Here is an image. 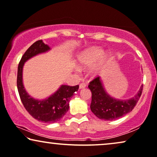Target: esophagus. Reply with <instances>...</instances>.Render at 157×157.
<instances>
[{"label": "esophagus", "mask_w": 157, "mask_h": 157, "mask_svg": "<svg viewBox=\"0 0 157 157\" xmlns=\"http://www.w3.org/2000/svg\"><path fill=\"white\" fill-rule=\"evenodd\" d=\"M86 86V83H82V84H79V89H84Z\"/></svg>", "instance_id": "1"}]
</instances>
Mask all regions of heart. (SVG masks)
<instances>
[{
    "label": "heart",
    "instance_id": "1",
    "mask_svg": "<svg viewBox=\"0 0 157 157\" xmlns=\"http://www.w3.org/2000/svg\"><path fill=\"white\" fill-rule=\"evenodd\" d=\"M102 55V50L98 47L90 48L82 53L78 59V66L81 68H86L91 66L95 63ZM102 63V60L98 63L92 67L91 72L92 73H96L99 71L100 66Z\"/></svg>",
    "mask_w": 157,
    "mask_h": 157
}]
</instances>
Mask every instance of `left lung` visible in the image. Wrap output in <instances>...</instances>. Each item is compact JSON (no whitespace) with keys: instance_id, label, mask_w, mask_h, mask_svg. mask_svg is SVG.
Listing matches in <instances>:
<instances>
[{"instance_id":"1","label":"left lung","mask_w":157,"mask_h":157,"mask_svg":"<svg viewBox=\"0 0 157 157\" xmlns=\"http://www.w3.org/2000/svg\"><path fill=\"white\" fill-rule=\"evenodd\" d=\"M92 92L91 111L97 117L105 121H112L132 111L140 99L143 85L133 98L129 100H118L108 94L100 77L94 78L88 86Z\"/></svg>"}]
</instances>
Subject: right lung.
I'll return each mask as SVG.
<instances>
[{
  "label": "right lung",
  "instance_id": "obj_1",
  "mask_svg": "<svg viewBox=\"0 0 157 157\" xmlns=\"http://www.w3.org/2000/svg\"><path fill=\"white\" fill-rule=\"evenodd\" d=\"M50 47L42 40L33 44L21 58L17 71V89L23 105L30 115L38 121L45 123H55L59 121L69 109L71 98L78 90L79 86L61 85L60 87L49 98L44 100L34 99L29 95L22 82V70L24 64L34 56L50 50Z\"/></svg>",
  "mask_w": 157,
  "mask_h": 157
}]
</instances>
